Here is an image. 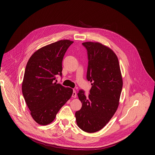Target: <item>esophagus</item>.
I'll list each match as a JSON object with an SVG mask.
<instances>
[{
  "instance_id": "esophagus-1",
  "label": "esophagus",
  "mask_w": 155,
  "mask_h": 155,
  "mask_svg": "<svg viewBox=\"0 0 155 155\" xmlns=\"http://www.w3.org/2000/svg\"><path fill=\"white\" fill-rule=\"evenodd\" d=\"M73 97H77V93H76V91L75 90L73 91V93H72V96Z\"/></svg>"
}]
</instances>
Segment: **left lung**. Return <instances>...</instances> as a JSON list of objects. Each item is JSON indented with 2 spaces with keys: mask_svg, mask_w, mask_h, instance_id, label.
Instances as JSON below:
<instances>
[{
  "mask_svg": "<svg viewBox=\"0 0 155 155\" xmlns=\"http://www.w3.org/2000/svg\"><path fill=\"white\" fill-rule=\"evenodd\" d=\"M82 45L87 53L86 79L92 86L88 96L82 90L77 94L82 107L75 118L81 130L93 133L102 129L116 112L123 80L118 58L111 49L99 42Z\"/></svg>",
  "mask_w": 155,
  "mask_h": 155,
  "instance_id": "8db88e82",
  "label": "left lung"
}]
</instances>
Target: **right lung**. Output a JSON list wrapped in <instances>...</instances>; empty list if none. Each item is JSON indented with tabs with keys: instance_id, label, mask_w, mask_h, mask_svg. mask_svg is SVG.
<instances>
[{
	"instance_id": "add662e5",
	"label": "right lung",
	"mask_w": 155,
	"mask_h": 155,
	"mask_svg": "<svg viewBox=\"0 0 155 155\" xmlns=\"http://www.w3.org/2000/svg\"><path fill=\"white\" fill-rule=\"evenodd\" d=\"M73 41L61 40L43 47L29 58L25 69L22 92L33 119L47 125L71 97L72 88L55 82L62 77L64 56Z\"/></svg>"
}]
</instances>
